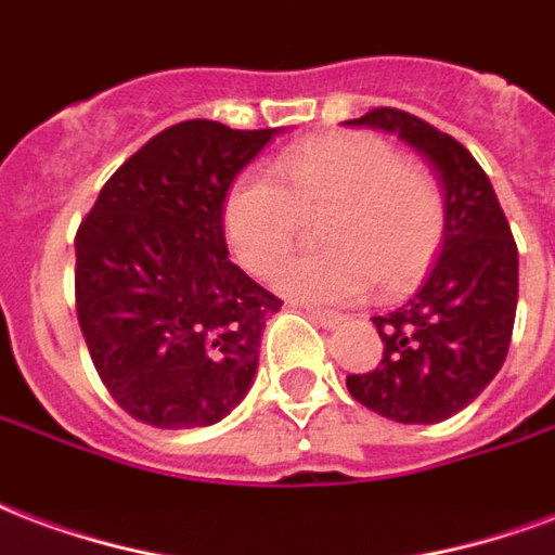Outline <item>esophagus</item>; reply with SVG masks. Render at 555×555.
<instances>
[{
	"label": "esophagus",
	"instance_id": "esophagus-1",
	"mask_svg": "<svg viewBox=\"0 0 555 555\" xmlns=\"http://www.w3.org/2000/svg\"><path fill=\"white\" fill-rule=\"evenodd\" d=\"M306 314H309L311 320H314V323H318V326H323V330H332V326H338L340 320V314L338 311H326V309H314V306H306Z\"/></svg>",
	"mask_w": 555,
	"mask_h": 555
}]
</instances>
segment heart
Masks as SVG:
<instances>
[{"mask_svg": "<svg viewBox=\"0 0 555 555\" xmlns=\"http://www.w3.org/2000/svg\"><path fill=\"white\" fill-rule=\"evenodd\" d=\"M282 183L246 173L223 205L225 241L237 264L270 279L297 244L306 217L326 249L282 267L276 285L306 302H356L412 288L433 264L447 225L444 194L424 167L376 134L302 143L276 164Z\"/></svg>", "mask_w": 555, "mask_h": 555, "instance_id": "obj_1", "label": "heart"}]
</instances>
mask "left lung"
I'll return each mask as SVG.
<instances>
[{
  "instance_id": "obj_1",
  "label": "left lung",
  "mask_w": 555,
  "mask_h": 555,
  "mask_svg": "<svg viewBox=\"0 0 555 555\" xmlns=\"http://www.w3.org/2000/svg\"><path fill=\"white\" fill-rule=\"evenodd\" d=\"M350 126L400 134L444 188V244L405 306L373 318L382 361L350 373L352 400L397 424H441L474 403L506 361L518 309V246L486 170L462 143L400 108Z\"/></svg>"
}]
</instances>
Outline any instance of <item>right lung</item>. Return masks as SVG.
<instances>
[{"label": "right lung", "mask_w": 555, "mask_h": 555, "mask_svg": "<svg viewBox=\"0 0 555 555\" xmlns=\"http://www.w3.org/2000/svg\"><path fill=\"white\" fill-rule=\"evenodd\" d=\"M279 129L184 120L111 176L76 232V314L114 403L155 429L211 426L253 385L282 299L229 261V184Z\"/></svg>", "instance_id": "add662e5"}]
</instances>
